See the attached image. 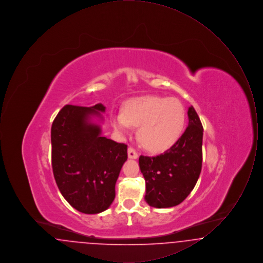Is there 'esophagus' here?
<instances>
[{
    "instance_id": "esophagus-1",
    "label": "esophagus",
    "mask_w": 263,
    "mask_h": 263,
    "mask_svg": "<svg viewBox=\"0 0 263 263\" xmlns=\"http://www.w3.org/2000/svg\"><path fill=\"white\" fill-rule=\"evenodd\" d=\"M138 157H139V155H138L137 152L134 150L133 148H128V158L129 159H133V160H136L138 159Z\"/></svg>"
}]
</instances>
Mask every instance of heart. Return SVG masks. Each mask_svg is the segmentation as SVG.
<instances>
[{
  "label": "heart",
  "instance_id": "1",
  "mask_svg": "<svg viewBox=\"0 0 263 263\" xmlns=\"http://www.w3.org/2000/svg\"><path fill=\"white\" fill-rule=\"evenodd\" d=\"M186 113L180 100L149 96L132 99L123 112L114 113L115 131L126 134L131 126L139 127L138 139L146 150L159 153L173 147L183 133Z\"/></svg>",
  "mask_w": 263,
  "mask_h": 263
}]
</instances>
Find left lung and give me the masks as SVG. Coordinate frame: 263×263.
<instances>
[{
	"mask_svg": "<svg viewBox=\"0 0 263 263\" xmlns=\"http://www.w3.org/2000/svg\"><path fill=\"white\" fill-rule=\"evenodd\" d=\"M187 115L188 126L173 147L157 157L139 158L146 181L145 200L152 207L170 208L180 204L199 178L203 127L192 105Z\"/></svg>",
	"mask_w": 263,
	"mask_h": 263,
	"instance_id": "left-lung-1",
	"label": "left lung"
}]
</instances>
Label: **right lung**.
Masks as SVG:
<instances>
[{
  "label": "right lung",
  "mask_w": 263,
  "mask_h": 263,
  "mask_svg": "<svg viewBox=\"0 0 263 263\" xmlns=\"http://www.w3.org/2000/svg\"><path fill=\"white\" fill-rule=\"evenodd\" d=\"M102 103L68 104L51 127L52 168L63 197L79 212L99 214L109 208L115 183L127 161V146L101 136Z\"/></svg>",
  "instance_id": "right-lung-1"
}]
</instances>
